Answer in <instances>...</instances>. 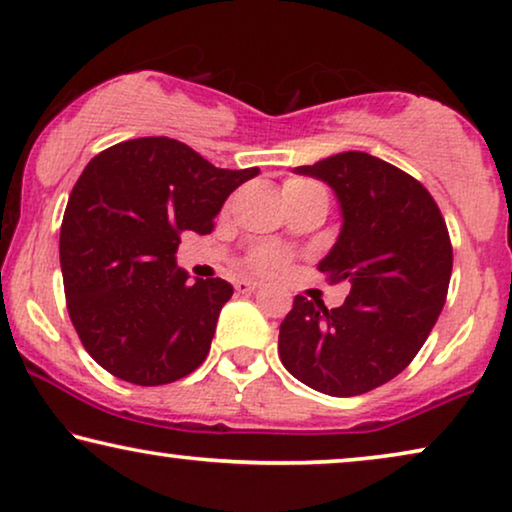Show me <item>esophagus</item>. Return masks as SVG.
<instances>
[{"instance_id": "34e87169", "label": "esophagus", "mask_w": 512, "mask_h": 512, "mask_svg": "<svg viewBox=\"0 0 512 512\" xmlns=\"http://www.w3.org/2000/svg\"><path fill=\"white\" fill-rule=\"evenodd\" d=\"M236 292H241V294H248V292H255L257 287H259V283L257 280H248V278H241V280H236Z\"/></svg>"}]
</instances>
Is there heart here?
<instances>
[{
	"instance_id": "obj_1",
	"label": "heart",
	"mask_w": 512,
	"mask_h": 512,
	"mask_svg": "<svg viewBox=\"0 0 512 512\" xmlns=\"http://www.w3.org/2000/svg\"><path fill=\"white\" fill-rule=\"evenodd\" d=\"M311 181H301V178H290V181L285 183V194H292V192H306V190H313ZM287 257L283 253H278V250H257L250 259V266H253L255 271L259 273H276L285 266Z\"/></svg>"
}]
</instances>
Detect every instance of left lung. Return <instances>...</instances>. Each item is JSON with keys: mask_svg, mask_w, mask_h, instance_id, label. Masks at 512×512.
<instances>
[{"mask_svg": "<svg viewBox=\"0 0 512 512\" xmlns=\"http://www.w3.org/2000/svg\"><path fill=\"white\" fill-rule=\"evenodd\" d=\"M294 174L336 194L341 232L318 269L350 294L331 311L297 294L278 355L313 390L357 397L399 376L436 325L452 273L448 227L422 183L369 153L348 150Z\"/></svg>", "mask_w": 512, "mask_h": 512, "instance_id": "obj_1", "label": "left lung"}]
</instances>
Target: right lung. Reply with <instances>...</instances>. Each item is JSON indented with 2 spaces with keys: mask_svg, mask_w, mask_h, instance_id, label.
<instances>
[{
  "mask_svg": "<svg viewBox=\"0 0 512 512\" xmlns=\"http://www.w3.org/2000/svg\"><path fill=\"white\" fill-rule=\"evenodd\" d=\"M259 169H218L167 136L115 143L69 194L60 266L69 318L95 362L153 387L204 362L234 287L176 264L183 232L208 234L229 194Z\"/></svg>",
  "mask_w": 512,
  "mask_h": 512,
  "instance_id": "obj_1",
  "label": "right lung"
}]
</instances>
